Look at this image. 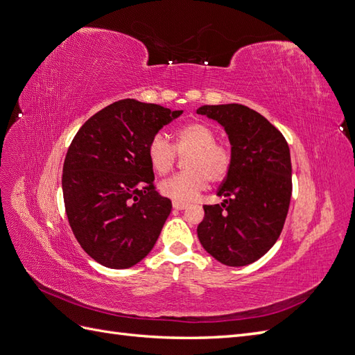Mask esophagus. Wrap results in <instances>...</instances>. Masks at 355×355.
I'll return each instance as SVG.
<instances>
[{
  "label": "esophagus",
  "instance_id": "obj_1",
  "mask_svg": "<svg viewBox=\"0 0 355 355\" xmlns=\"http://www.w3.org/2000/svg\"><path fill=\"white\" fill-rule=\"evenodd\" d=\"M172 207L175 210H184L187 207V202H181V201H172Z\"/></svg>",
  "mask_w": 355,
  "mask_h": 355
}]
</instances>
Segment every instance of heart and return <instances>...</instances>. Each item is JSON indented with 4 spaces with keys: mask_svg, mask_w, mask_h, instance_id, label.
Wrapping results in <instances>:
<instances>
[{
    "mask_svg": "<svg viewBox=\"0 0 355 355\" xmlns=\"http://www.w3.org/2000/svg\"><path fill=\"white\" fill-rule=\"evenodd\" d=\"M174 145L157 133L146 145V155L157 175H166L175 166L177 155L184 158V172L163 180L159 191L174 201H191L211 183H220L233 163L232 148L219 142L218 131L210 123L192 121L175 130Z\"/></svg>",
    "mask_w": 355,
    "mask_h": 355,
    "instance_id": "obj_1",
    "label": "heart"
}]
</instances>
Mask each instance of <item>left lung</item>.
Wrapping results in <instances>:
<instances>
[{
	"label": "left lung",
	"mask_w": 355,
	"mask_h": 355,
	"mask_svg": "<svg viewBox=\"0 0 355 355\" xmlns=\"http://www.w3.org/2000/svg\"><path fill=\"white\" fill-rule=\"evenodd\" d=\"M225 128L233 163L218 195L204 205L198 237L222 265L246 266L263 257L283 232L292 196L291 151L282 131L242 104L202 105Z\"/></svg>",
	"instance_id": "left-lung-1"
}]
</instances>
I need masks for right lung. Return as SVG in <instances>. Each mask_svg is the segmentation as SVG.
Segmentation results:
<instances>
[{
    "instance_id": "1",
    "label": "right lung",
    "mask_w": 355,
    "mask_h": 355,
    "mask_svg": "<svg viewBox=\"0 0 355 355\" xmlns=\"http://www.w3.org/2000/svg\"><path fill=\"white\" fill-rule=\"evenodd\" d=\"M183 110L121 100L89 118L63 163V201L73 236L87 255L127 269L157 242L172 204L155 192L146 145Z\"/></svg>"
}]
</instances>
